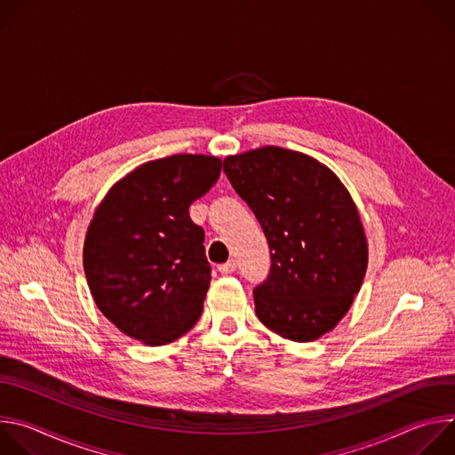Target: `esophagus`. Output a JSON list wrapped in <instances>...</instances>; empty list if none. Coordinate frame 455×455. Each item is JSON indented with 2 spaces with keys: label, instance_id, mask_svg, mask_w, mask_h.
Returning <instances> with one entry per match:
<instances>
[{
  "label": "esophagus",
  "instance_id": "34e87169",
  "mask_svg": "<svg viewBox=\"0 0 455 455\" xmlns=\"http://www.w3.org/2000/svg\"><path fill=\"white\" fill-rule=\"evenodd\" d=\"M218 270L221 272V274H232L234 270H235V261H234V259H230V261H227V263H223V265H220L218 267Z\"/></svg>",
  "mask_w": 455,
  "mask_h": 455
}]
</instances>
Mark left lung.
<instances>
[{
  "label": "left lung",
  "mask_w": 455,
  "mask_h": 455,
  "mask_svg": "<svg viewBox=\"0 0 455 455\" xmlns=\"http://www.w3.org/2000/svg\"><path fill=\"white\" fill-rule=\"evenodd\" d=\"M223 171L270 246V275L253 290L259 320L293 342L331 331L367 270V237L346 185L318 160L275 146L227 156Z\"/></svg>",
  "instance_id": "8db88e82"
}]
</instances>
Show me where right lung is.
<instances>
[{
	"mask_svg": "<svg viewBox=\"0 0 455 455\" xmlns=\"http://www.w3.org/2000/svg\"><path fill=\"white\" fill-rule=\"evenodd\" d=\"M221 160L172 155L118 180L90 221L83 265L102 315L127 337L165 346L198 322L211 284L205 232L188 216Z\"/></svg>",
	"mask_w": 455,
	"mask_h": 455,
	"instance_id": "obj_1",
	"label": "right lung"
}]
</instances>
